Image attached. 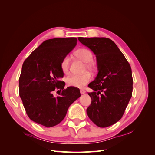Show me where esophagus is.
I'll return each mask as SVG.
<instances>
[{
  "mask_svg": "<svg viewBox=\"0 0 155 155\" xmlns=\"http://www.w3.org/2000/svg\"><path fill=\"white\" fill-rule=\"evenodd\" d=\"M86 92V91L85 90H83V89H81V90H80V93L81 94H85Z\"/></svg>",
  "mask_w": 155,
  "mask_h": 155,
  "instance_id": "obj_1",
  "label": "esophagus"
}]
</instances>
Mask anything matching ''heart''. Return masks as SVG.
Returning a JSON list of instances; mask_svg holds the SVG:
<instances>
[{"mask_svg": "<svg viewBox=\"0 0 155 155\" xmlns=\"http://www.w3.org/2000/svg\"><path fill=\"white\" fill-rule=\"evenodd\" d=\"M75 54L77 57L86 63V67L89 70H94V65L92 63L93 60V54L91 50L87 48H80L76 50ZM70 56H64L61 62V68L63 73L67 74L68 72L70 67ZM91 76L90 74L86 73L83 75H73L67 78V84L70 87L76 88H82L91 81Z\"/></svg>", "mask_w": 155, "mask_h": 155, "instance_id": "1", "label": "heart"}]
</instances>
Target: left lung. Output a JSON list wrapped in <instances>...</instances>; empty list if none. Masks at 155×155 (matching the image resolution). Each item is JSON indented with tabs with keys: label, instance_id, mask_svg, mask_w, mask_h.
<instances>
[{
	"label": "left lung",
	"instance_id": "obj_1",
	"mask_svg": "<svg viewBox=\"0 0 155 155\" xmlns=\"http://www.w3.org/2000/svg\"><path fill=\"white\" fill-rule=\"evenodd\" d=\"M96 56L98 73L88 87L92 100L87 113L100 127L114 124L123 116L132 97V70L118 46L106 37H79Z\"/></svg>",
	"mask_w": 155,
	"mask_h": 155
}]
</instances>
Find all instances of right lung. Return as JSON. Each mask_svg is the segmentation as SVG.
I'll return each mask as SVG.
<instances>
[{
  "instance_id": "1",
  "label": "right lung",
  "mask_w": 155,
  "mask_h": 155,
  "mask_svg": "<svg viewBox=\"0 0 155 155\" xmlns=\"http://www.w3.org/2000/svg\"><path fill=\"white\" fill-rule=\"evenodd\" d=\"M75 37L54 38L44 41L23 63L19 78V96L27 115L46 127L59 124L68 107L81 96L79 89H64L61 62L77 44ZM62 91L55 98L53 92Z\"/></svg>"
}]
</instances>
